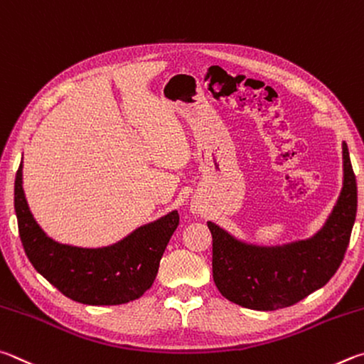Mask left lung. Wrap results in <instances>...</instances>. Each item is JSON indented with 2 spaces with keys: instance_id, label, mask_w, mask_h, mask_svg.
Segmentation results:
<instances>
[{
  "instance_id": "left-lung-1",
  "label": "left lung",
  "mask_w": 364,
  "mask_h": 364,
  "mask_svg": "<svg viewBox=\"0 0 364 364\" xmlns=\"http://www.w3.org/2000/svg\"><path fill=\"white\" fill-rule=\"evenodd\" d=\"M343 188L323 230L307 241L264 250L246 246L213 222V277L220 294L252 310H279L323 288L339 269L356 215V178L343 144Z\"/></svg>"
}]
</instances>
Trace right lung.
I'll list each match as a JSON object with an SVG mask.
<instances>
[{
  "label": "right lung",
  "instance_id": "add662e5",
  "mask_svg": "<svg viewBox=\"0 0 364 364\" xmlns=\"http://www.w3.org/2000/svg\"><path fill=\"white\" fill-rule=\"evenodd\" d=\"M14 208L18 235L31 265L63 296L86 305L126 304L150 289L159 260L178 225V214L172 211L102 250L55 243L30 213L22 188V166L16 174Z\"/></svg>",
  "mask_w": 364,
  "mask_h": 364
}]
</instances>
